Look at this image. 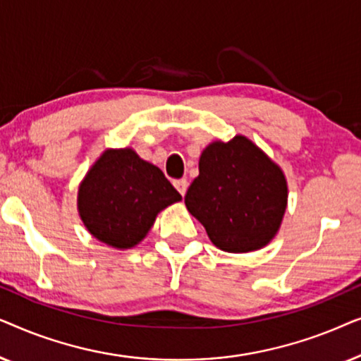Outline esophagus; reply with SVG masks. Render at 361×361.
Returning a JSON list of instances; mask_svg holds the SVG:
<instances>
[{"mask_svg":"<svg viewBox=\"0 0 361 361\" xmlns=\"http://www.w3.org/2000/svg\"><path fill=\"white\" fill-rule=\"evenodd\" d=\"M187 185H189V182H187V179H177L174 180V187L177 190H179V194L184 197L185 192H187Z\"/></svg>","mask_w":361,"mask_h":361,"instance_id":"34e87169","label":"esophagus"}]
</instances>
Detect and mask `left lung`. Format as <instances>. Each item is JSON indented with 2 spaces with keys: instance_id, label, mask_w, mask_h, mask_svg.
Instances as JSON below:
<instances>
[{
  "instance_id": "left-lung-1",
  "label": "left lung",
  "mask_w": 361,
  "mask_h": 361,
  "mask_svg": "<svg viewBox=\"0 0 361 361\" xmlns=\"http://www.w3.org/2000/svg\"><path fill=\"white\" fill-rule=\"evenodd\" d=\"M185 207L216 248L248 253L278 233L288 207V182L276 162L238 135L226 142H210L202 151Z\"/></svg>"
}]
</instances>
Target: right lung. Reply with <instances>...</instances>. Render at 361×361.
I'll return each instance as SVG.
<instances>
[{
    "mask_svg": "<svg viewBox=\"0 0 361 361\" xmlns=\"http://www.w3.org/2000/svg\"><path fill=\"white\" fill-rule=\"evenodd\" d=\"M180 199L159 167L125 147L98 157L78 187L77 207L97 240L128 250L145 240L161 210Z\"/></svg>",
    "mask_w": 361,
    "mask_h": 361,
    "instance_id": "obj_1",
    "label": "right lung"
}]
</instances>
